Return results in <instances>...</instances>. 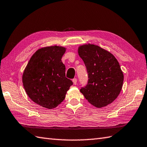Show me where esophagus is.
Here are the masks:
<instances>
[{
	"label": "esophagus",
	"instance_id": "1",
	"mask_svg": "<svg viewBox=\"0 0 147 147\" xmlns=\"http://www.w3.org/2000/svg\"><path fill=\"white\" fill-rule=\"evenodd\" d=\"M72 81H73V83H74V85H76L77 84V79H76V78H74V79L72 80Z\"/></svg>",
	"mask_w": 147,
	"mask_h": 147
}]
</instances>
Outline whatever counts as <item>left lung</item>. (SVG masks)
<instances>
[{
	"label": "left lung",
	"instance_id": "8db88e82",
	"mask_svg": "<svg viewBox=\"0 0 147 147\" xmlns=\"http://www.w3.org/2000/svg\"><path fill=\"white\" fill-rule=\"evenodd\" d=\"M78 53L88 74V82L80 90L89 102L98 108L112 103L121 90L124 76L113 54L99 46L84 45Z\"/></svg>",
	"mask_w": 147,
	"mask_h": 147
}]
</instances>
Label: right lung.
Returning a JSON list of instances; mask_svg holds the SVG:
<instances>
[{"instance_id": "1", "label": "right lung", "mask_w": 147, "mask_h": 147, "mask_svg": "<svg viewBox=\"0 0 147 147\" xmlns=\"http://www.w3.org/2000/svg\"><path fill=\"white\" fill-rule=\"evenodd\" d=\"M65 51L66 48L59 46L39 49L22 75L23 86L29 98L45 108L58 106L73 84L65 77V66L61 60Z\"/></svg>"}]
</instances>
